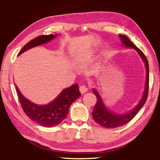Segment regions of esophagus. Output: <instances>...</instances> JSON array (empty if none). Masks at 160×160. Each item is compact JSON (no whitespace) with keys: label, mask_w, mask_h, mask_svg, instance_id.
<instances>
[{"label":"esophagus","mask_w":160,"mask_h":160,"mask_svg":"<svg viewBox=\"0 0 160 160\" xmlns=\"http://www.w3.org/2000/svg\"><path fill=\"white\" fill-rule=\"evenodd\" d=\"M88 90V88L85 85H82L79 87V91L81 93H84Z\"/></svg>","instance_id":"obj_1"}]
</instances>
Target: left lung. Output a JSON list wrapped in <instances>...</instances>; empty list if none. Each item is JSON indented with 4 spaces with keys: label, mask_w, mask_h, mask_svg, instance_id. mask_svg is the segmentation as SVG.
Instances as JSON below:
<instances>
[{
    "label": "left lung",
    "mask_w": 160,
    "mask_h": 160,
    "mask_svg": "<svg viewBox=\"0 0 160 160\" xmlns=\"http://www.w3.org/2000/svg\"><path fill=\"white\" fill-rule=\"evenodd\" d=\"M120 38L122 39L123 44L127 48H134L136 52L138 53L140 56L141 57L142 60L145 64V67L147 69V78H146V86L145 92L143 93V96L141 100L140 101L138 104L136 106L133 110L128 112L126 114H115V112H111L110 111L107 109V108L104 106V104L102 102V100L101 99L99 93L97 92L96 89H93V93H94L96 96L97 101L96 103L93 108L92 112V117L93 119H94L95 122L98 123L105 128H119L122 126L126 125L129 122L133 119L136 115L138 113V112L140 109L144 106L145 104L148 92H149V63L145 56L144 55L142 51L138 49L134 43L130 41L129 38L125 35H120Z\"/></svg>",
    "instance_id": "left-lung-1"
}]
</instances>
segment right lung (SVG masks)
Segmentation results:
<instances>
[{
	"instance_id": "obj_1",
	"label": "right lung",
	"mask_w": 160,
	"mask_h": 160,
	"mask_svg": "<svg viewBox=\"0 0 160 160\" xmlns=\"http://www.w3.org/2000/svg\"><path fill=\"white\" fill-rule=\"evenodd\" d=\"M57 36V34L56 35ZM56 36L51 34L41 35L30 41L19 52L18 56L30 48L52 40ZM16 92L21 107L28 118L44 127H53L60 124L67 118L71 104L81 96L79 85H73L64 89L57 98L47 105H38L27 100L15 85Z\"/></svg>"
}]
</instances>
